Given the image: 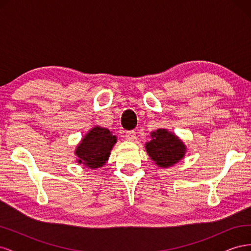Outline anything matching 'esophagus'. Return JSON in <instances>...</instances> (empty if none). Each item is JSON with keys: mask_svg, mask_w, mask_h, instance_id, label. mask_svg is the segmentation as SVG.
<instances>
[{"mask_svg": "<svg viewBox=\"0 0 251 251\" xmlns=\"http://www.w3.org/2000/svg\"><path fill=\"white\" fill-rule=\"evenodd\" d=\"M126 139L127 141H134L136 139V133L134 131H130L126 133Z\"/></svg>", "mask_w": 251, "mask_h": 251, "instance_id": "esophagus-1", "label": "esophagus"}]
</instances>
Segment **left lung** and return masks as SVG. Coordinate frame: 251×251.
I'll list each match as a JSON object with an SVG mask.
<instances>
[{
	"label": "left lung",
	"mask_w": 251,
	"mask_h": 251,
	"mask_svg": "<svg viewBox=\"0 0 251 251\" xmlns=\"http://www.w3.org/2000/svg\"><path fill=\"white\" fill-rule=\"evenodd\" d=\"M151 140L146 143L150 158L161 169H169L184 158L187 148L176 134L166 128L151 132Z\"/></svg>",
	"instance_id": "left-lung-1"
}]
</instances>
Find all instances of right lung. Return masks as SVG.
Wrapping results in <instances>:
<instances>
[{
  "label": "right lung",
  "instance_id": "right-lung-1",
  "mask_svg": "<svg viewBox=\"0 0 251 251\" xmlns=\"http://www.w3.org/2000/svg\"><path fill=\"white\" fill-rule=\"evenodd\" d=\"M116 142V135L109 128L95 126L90 128L75 148L76 161L91 170L101 168L109 160L111 151Z\"/></svg>",
  "mask_w": 251,
  "mask_h": 251
}]
</instances>
